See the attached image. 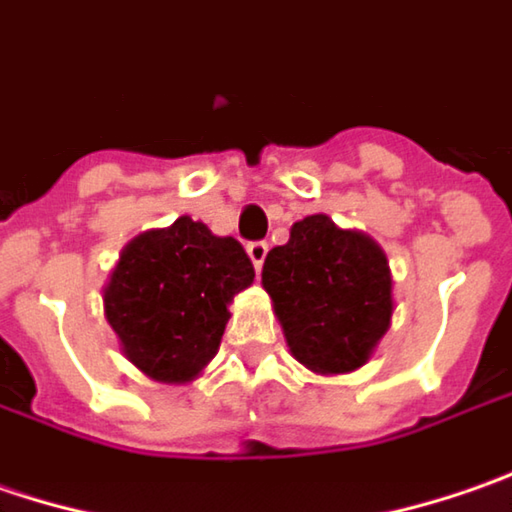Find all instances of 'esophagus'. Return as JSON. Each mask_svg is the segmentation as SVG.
I'll return each instance as SVG.
<instances>
[{"instance_id": "esophagus-1", "label": "esophagus", "mask_w": 512, "mask_h": 512, "mask_svg": "<svg viewBox=\"0 0 512 512\" xmlns=\"http://www.w3.org/2000/svg\"><path fill=\"white\" fill-rule=\"evenodd\" d=\"M246 252H249V260L255 263V269L260 272V269H263V260H266V255H269V243L255 240V243H249V246H246Z\"/></svg>"}]
</instances>
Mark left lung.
Here are the masks:
<instances>
[{
    "mask_svg": "<svg viewBox=\"0 0 512 512\" xmlns=\"http://www.w3.org/2000/svg\"><path fill=\"white\" fill-rule=\"evenodd\" d=\"M263 289L289 352L321 375L364 367L392 321L384 249L364 232L309 214L263 263Z\"/></svg>",
    "mask_w": 512,
    "mask_h": 512,
    "instance_id": "8db88e82",
    "label": "left lung"
}]
</instances>
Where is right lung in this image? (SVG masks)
Instances as JSON below:
<instances>
[{
    "mask_svg": "<svg viewBox=\"0 0 512 512\" xmlns=\"http://www.w3.org/2000/svg\"><path fill=\"white\" fill-rule=\"evenodd\" d=\"M255 280L234 237L177 217L137 234L102 289L105 318L134 367L163 384L194 381L220 349L229 303Z\"/></svg>",
    "mask_w": 512,
    "mask_h": 512,
    "instance_id": "add662e5",
    "label": "right lung"
}]
</instances>
